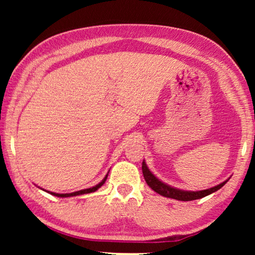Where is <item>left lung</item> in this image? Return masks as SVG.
<instances>
[{"label": "left lung", "mask_w": 255, "mask_h": 255, "mask_svg": "<svg viewBox=\"0 0 255 255\" xmlns=\"http://www.w3.org/2000/svg\"><path fill=\"white\" fill-rule=\"evenodd\" d=\"M141 170H143V175L145 178L146 183L149 185L150 189H153L155 192H157L158 195H161L163 197L172 198V199L181 200V201H191V200L200 199V198H204L206 196L210 195V193L217 191V190L221 189L223 185L227 182L226 180L224 181L223 183L216 185L214 188L201 190V191H183V190L172 188L170 185L163 183L162 181H159L156 176L152 174V172L148 170V167L144 161H143V164H141Z\"/></svg>", "instance_id": "left-lung-1"}]
</instances>
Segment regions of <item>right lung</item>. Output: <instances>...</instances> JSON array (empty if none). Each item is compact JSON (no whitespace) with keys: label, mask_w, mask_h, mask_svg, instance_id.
<instances>
[{"label":"right lung","mask_w":255,"mask_h":255,"mask_svg":"<svg viewBox=\"0 0 255 255\" xmlns=\"http://www.w3.org/2000/svg\"><path fill=\"white\" fill-rule=\"evenodd\" d=\"M108 178V174L106 175V178L103 179L100 183L97 184L96 187H92V188H89V189H84V190H80V191H76V192H72V193H55V192H50L51 195L53 196H56V197H62V198H66V197H73V196H80V195H85V193H90V192H94L97 191V190L102 187L103 184H105L106 180ZM49 192V191H48Z\"/></svg>","instance_id":"1"}]
</instances>
